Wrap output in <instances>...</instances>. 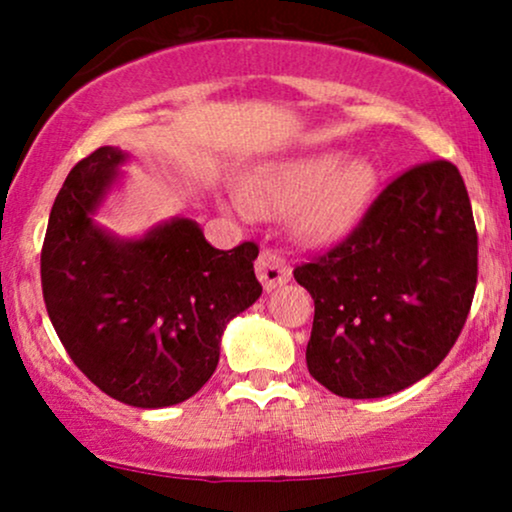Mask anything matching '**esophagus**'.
I'll list each match as a JSON object with an SVG mask.
<instances>
[{
    "label": "esophagus",
    "instance_id": "34e87169",
    "mask_svg": "<svg viewBox=\"0 0 512 512\" xmlns=\"http://www.w3.org/2000/svg\"><path fill=\"white\" fill-rule=\"evenodd\" d=\"M257 269V279L262 281L264 291H272L276 286L289 284L291 281V267L289 262L284 260L281 255H276L272 250H264L260 255V260L255 264Z\"/></svg>",
    "mask_w": 512,
    "mask_h": 512
}]
</instances>
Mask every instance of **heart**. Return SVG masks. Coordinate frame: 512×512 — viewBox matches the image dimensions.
<instances>
[{
    "label": "heart",
    "instance_id": "heart-1",
    "mask_svg": "<svg viewBox=\"0 0 512 512\" xmlns=\"http://www.w3.org/2000/svg\"><path fill=\"white\" fill-rule=\"evenodd\" d=\"M378 185L368 158H346L342 151H310L264 163L245 185L255 214H293L301 243L322 248L342 240L366 214Z\"/></svg>",
    "mask_w": 512,
    "mask_h": 512
}]
</instances>
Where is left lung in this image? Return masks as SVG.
<instances>
[{
  "label": "left lung",
  "instance_id": "obj_1",
  "mask_svg": "<svg viewBox=\"0 0 512 512\" xmlns=\"http://www.w3.org/2000/svg\"><path fill=\"white\" fill-rule=\"evenodd\" d=\"M315 301L305 361L327 390L378 399L419 383L460 337L477 289V228L452 163L392 180L349 238L293 269Z\"/></svg>",
  "mask_w": 512,
  "mask_h": 512
}]
</instances>
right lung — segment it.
<instances>
[{
	"label": "right lung",
	"instance_id": "add662e5",
	"mask_svg": "<svg viewBox=\"0 0 512 512\" xmlns=\"http://www.w3.org/2000/svg\"><path fill=\"white\" fill-rule=\"evenodd\" d=\"M129 161L101 146L52 204L40 279L50 322L76 368L117 402L161 409L211 378L233 317L262 296L255 243L216 250L197 221L120 238L96 221Z\"/></svg>",
	"mask_w": 512,
	"mask_h": 512
}]
</instances>
